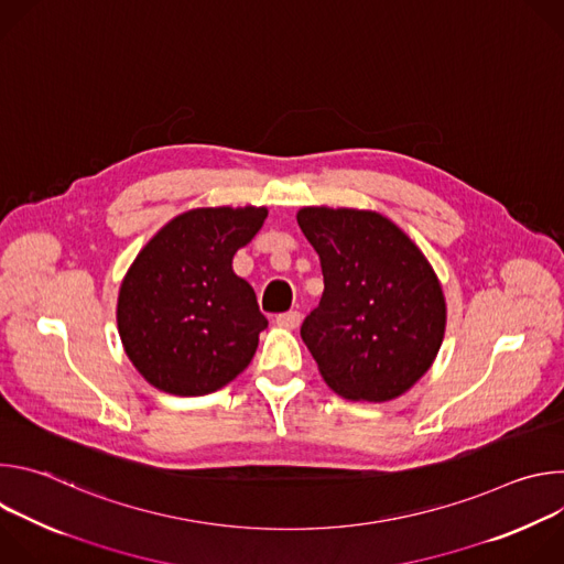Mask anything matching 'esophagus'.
<instances>
[{
  "mask_svg": "<svg viewBox=\"0 0 564 564\" xmlns=\"http://www.w3.org/2000/svg\"><path fill=\"white\" fill-rule=\"evenodd\" d=\"M276 324L283 326V328H288V330H294V328H299V324H301V312H296V310L283 312V314L276 316Z\"/></svg>",
  "mask_w": 564,
  "mask_h": 564,
  "instance_id": "1",
  "label": "esophagus"
}]
</instances>
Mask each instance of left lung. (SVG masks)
<instances>
[{
  "mask_svg": "<svg viewBox=\"0 0 564 564\" xmlns=\"http://www.w3.org/2000/svg\"><path fill=\"white\" fill-rule=\"evenodd\" d=\"M324 296L301 326L321 377L352 401L397 399L433 366L446 330L442 283L415 240L372 209L301 207Z\"/></svg>",
  "mask_w": 564,
  "mask_h": 564,
  "instance_id": "8db88e82",
  "label": "left lung"
}]
</instances>
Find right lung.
<instances>
[{"mask_svg":"<svg viewBox=\"0 0 564 564\" xmlns=\"http://www.w3.org/2000/svg\"><path fill=\"white\" fill-rule=\"evenodd\" d=\"M268 207H196L160 227L118 292V333L135 370L158 390L200 397L243 372L268 318L234 254Z\"/></svg>","mask_w":564,"mask_h":564,"instance_id":"1","label":"right lung"}]
</instances>
